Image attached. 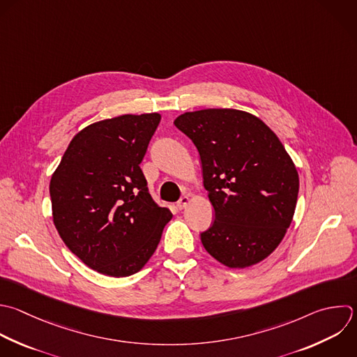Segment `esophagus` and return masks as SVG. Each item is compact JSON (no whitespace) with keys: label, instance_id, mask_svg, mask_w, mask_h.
<instances>
[{"label":"esophagus","instance_id":"34e87169","mask_svg":"<svg viewBox=\"0 0 357 357\" xmlns=\"http://www.w3.org/2000/svg\"><path fill=\"white\" fill-rule=\"evenodd\" d=\"M188 201H190V198H188V195H184V197H181L178 201H177V204H176V208L178 209V211H181V209H184L185 208V205L188 204Z\"/></svg>","mask_w":357,"mask_h":357}]
</instances>
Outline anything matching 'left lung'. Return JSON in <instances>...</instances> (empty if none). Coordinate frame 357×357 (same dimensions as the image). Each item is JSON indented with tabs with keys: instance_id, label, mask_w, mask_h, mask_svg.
<instances>
[{
	"instance_id": "obj_1",
	"label": "left lung",
	"mask_w": 357,
	"mask_h": 357,
	"mask_svg": "<svg viewBox=\"0 0 357 357\" xmlns=\"http://www.w3.org/2000/svg\"><path fill=\"white\" fill-rule=\"evenodd\" d=\"M174 126L198 149L215 209L212 226L201 233L205 250L229 268L266 258L290 226L298 194L296 166L279 138L234 109L184 113Z\"/></svg>"
}]
</instances>
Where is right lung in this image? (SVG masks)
<instances>
[{
  "label": "right lung",
  "mask_w": 357,
  "mask_h": 357,
  "mask_svg": "<svg viewBox=\"0 0 357 357\" xmlns=\"http://www.w3.org/2000/svg\"><path fill=\"white\" fill-rule=\"evenodd\" d=\"M160 114H124L98 121L70 142L50 181L53 220L85 265L130 276L155 252L172 219L148 191L139 167Z\"/></svg>",
  "instance_id": "right-lung-1"
}]
</instances>
